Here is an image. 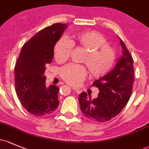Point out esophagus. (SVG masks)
<instances>
[{"label":"esophagus","mask_w":149,"mask_h":149,"mask_svg":"<svg viewBox=\"0 0 149 149\" xmlns=\"http://www.w3.org/2000/svg\"><path fill=\"white\" fill-rule=\"evenodd\" d=\"M72 90H73V91H76V92L78 94H80V93L82 92V90H81V88H79L73 87V88H72Z\"/></svg>","instance_id":"obj_1"}]
</instances>
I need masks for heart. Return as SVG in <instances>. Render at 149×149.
<instances>
[{
    "label": "heart",
    "mask_w": 149,
    "mask_h": 149,
    "mask_svg": "<svg viewBox=\"0 0 149 149\" xmlns=\"http://www.w3.org/2000/svg\"><path fill=\"white\" fill-rule=\"evenodd\" d=\"M73 43L86 51L83 63L87 66L91 76L100 78L107 74L114 66L116 54L113 49L107 45L105 37L95 31L78 32L73 35ZM73 45L67 38H61L54 48V56L58 62L66 61L71 55ZM87 75L86 68L81 65L68 64L60 69V76L68 84L79 85Z\"/></svg>",
    "instance_id": "obj_1"
}]
</instances>
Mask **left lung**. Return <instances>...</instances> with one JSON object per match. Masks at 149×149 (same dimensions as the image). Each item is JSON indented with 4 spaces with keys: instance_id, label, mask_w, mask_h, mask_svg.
Here are the masks:
<instances>
[{
    "instance_id": "left-lung-1",
    "label": "left lung",
    "mask_w": 149,
    "mask_h": 149,
    "mask_svg": "<svg viewBox=\"0 0 149 149\" xmlns=\"http://www.w3.org/2000/svg\"><path fill=\"white\" fill-rule=\"evenodd\" d=\"M120 39V38H119ZM122 55L109 73L93 83L98 88L97 98L92 100L89 94L79 95V104L83 114L93 122H104L117 116L128 102L133 88V58L120 39Z\"/></svg>"
}]
</instances>
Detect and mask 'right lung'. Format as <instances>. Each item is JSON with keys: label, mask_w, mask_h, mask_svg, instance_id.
Returning <instances> with one entry per match:
<instances>
[{"label": "right lung", "mask_w": 149, "mask_h": 149, "mask_svg": "<svg viewBox=\"0 0 149 149\" xmlns=\"http://www.w3.org/2000/svg\"><path fill=\"white\" fill-rule=\"evenodd\" d=\"M67 24L56 23L35 34L22 47L15 66V83L17 97L27 112L47 116L58 107L59 88L46 86V64L54 58V48Z\"/></svg>", "instance_id": "1"}]
</instances>
